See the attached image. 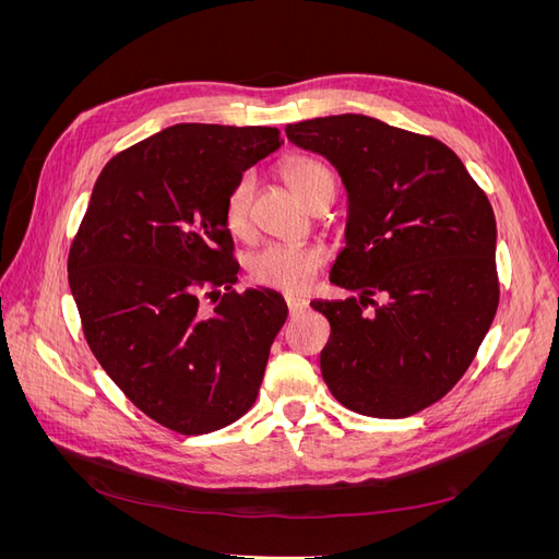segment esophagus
<instances>
[{
  "mask_svg": "<svg viewBox=\"0 0 559 559\" xmlns=\"http://www.w3.org/2000/svg\"><path fill=\"white\" fill-rule=\"evenodd\" d=\"M284 300H286V308H289V314H292V317H296V314H300V312H306V310H308V302L302 300V298H296V296H284Z\"/></svg>",
  "mask_w": 559,
  "mask_h": 559,
  "instance_id": "34e87169",
  "label": "esophagus"
}]
</instances>
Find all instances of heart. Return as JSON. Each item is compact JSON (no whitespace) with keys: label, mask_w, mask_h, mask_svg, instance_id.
<instances>
[{"label":"heart","mask_w":559,"mask_h":559,"mask_svg":"<svg viewBox=\"0 0 559 559\" xmlns=\"http://www.w3.org/2000/svg\"><path fill=\"white\" fill-rule=\"evenodd\" d=\"M282 177L289 183V189L306 202L319 186L333 183V175L329 167L310 156H292L282 163ZM251 175L238 177L230 186L224 205V222L233 235H245L249 228V210L253 198ZM324 253L317 247H296V245H267L249 259V277L270 286V289L298 294L312 282L319 270Z\"/></svg>","instance_id":"heart-1"}]
</instances>
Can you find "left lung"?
<instances>
[{
  "label": "left lung",
  "instance_id": "left-lung-1",
  "mask_svg": "<svg viewBox=\"0 0 559 559\" xmlns=\"http://www.w3.org/2000/svg\"><path fill=\"white\" fill-rule=\"evenodd\" d=\"M286 138L324 156L347 191L331 282L359 298L310 302L331 324L321 378L359 415H415L464 376L495 319L489 200L443 142L364 114L289 123ZM373 293L388 300L364 313Z\"/></svg>",
  "mask_w": 559,
  "mask_h": 559
}]
</instances>
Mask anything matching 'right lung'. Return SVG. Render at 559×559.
Here are the masks:
<instances>
[{
    "instance_id": "right-lung-1",
    "label": "right lung",
    "mask_w": 559,
    "mask_h": 559,
    "mask_svg": "<svg viewBox=\"0 0 559 559\" xmlns=\"http://www.w3.org/2000/svg\"><path fill=\"white\" fill-rule=\"evenodd\" d=\"M284 144L277 128L177 123L99 173L67 273L95 359L158 425L210 433L257 401L286 302L230 292V186ZM224 285L212 313L200 290Z\"/></svg>"
}]
</instances>
